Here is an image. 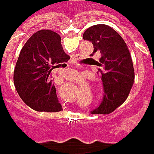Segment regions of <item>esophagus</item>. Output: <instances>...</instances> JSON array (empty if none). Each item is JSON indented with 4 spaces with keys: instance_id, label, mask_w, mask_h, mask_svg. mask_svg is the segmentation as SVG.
<instances>
[{
    "instance_id": "1",
    "label": "esophagus",
    "mask_w": 154,
    "mask_h": 154,
    "mask_svg": "<svg viewBox=\"0 0 154 154\" xmlns=\"http://www.w3.org/2000/svg\"><path fill=\"white\" fill-rule=\"evenodd\" d=\"M69 73H70V74H71V75L73 76V75L77 74V71H76V70H70V71H69Z\"/></svg>"
}]
</instances>
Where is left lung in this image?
Masks as SVG:
<instances>
[{"label": "left lung", "instance_id": "left-lung-1", "mask_svg": "<svg viewBox=\"0 0 154 154\" xmlns=\"http://www.w3.org/2000/svg\"><path fill=\"white\" fill-rule=\"evenodd\" d=\"M84 39L93 44L94 51L101 54L97 65L101 68L104 88L103 100L92 114H110L128 98L134 81V70L128 45L121 35L108 25L99 24L84 32Z\"/></svg>", "mask_w": 154, "mask_h": 154}]
</instances>
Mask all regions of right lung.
I'll use <instances>...</instances> for the list:
<instances>
[{
  "label": "right lung",
  "instance_id": "1",
  "mask_svg": "<svg viewBox=\"0 0 154 154\" xmlns=\"http://www.w3.org/2000/svg\"><path fill=\"white\" fill-rule=\"evenodd\" d=\"M69 59L57 32L45 29L33 33L20 51L14 72V84L24 103L38 112L62 110L51 71Z\"/></svg>",
  "mask_w": 154,
  "mask_h": 154
}]
</instances>
